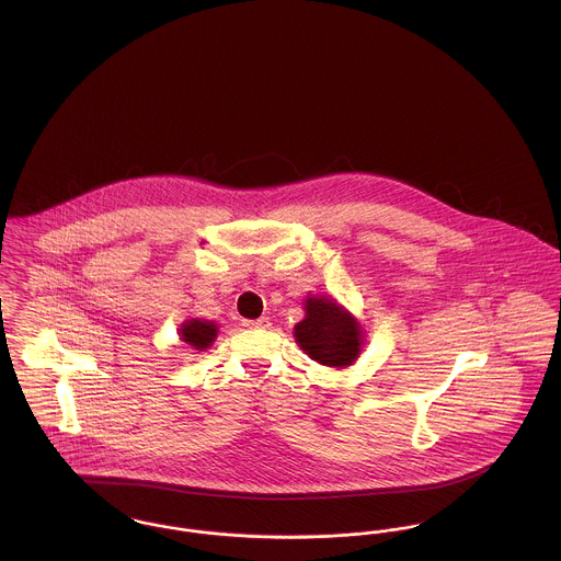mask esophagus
I'll return each instance as SVG.
<instances>
[{
	"instance_id": "34e87169",
	"label": "esophagus",
	"mask_w": 561,
	"mask_h": 561,
	"mask_svg": "<svg viewBox=\"0 0 561 561\" xmlns=\"http://www.w3.org/2000/svg\"><path fill=\"white\" fill-rule=\"evenodd\" d=\"M245 328H261V330H267L271 328V320L268 318H259V320H243L241 321Z\"/></svg>"
}]
</instances>
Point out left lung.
I'll return each mask as SVG.
<instances>
[{
	"mask_svg": "<svg viewBox=\"0 0 561 561\" xmlns=\"http://www.w3.org/2000/svg\"><path fill=\"white\" fill-rule=\"evenodd\" d=\"M364 334L362 323L339 300L313 294L305 298V318L294 325L296 345L313 362L336 370L357 362Z\"/></svg>",
	"mask_w": 561,
	"mask_h": 561,
	"instance_id": "obj_1",
	"label": "left lung"
}]
</instances>
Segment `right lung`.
<instances>
[{
	"instance_id": "obj_1",
	"label": "right lung",
	"mask_w": 561,
	"mask_h": 561,
	"mask_svg": "<svg viewBox=\"0 0 561 561\" xmlns=\"http://www.w3.org/2000/svg\"><path fill=\"white\" fill-rule=\"evenodd\" d=\"M216 336H218V323L202 320V318L185 320L179 328L181 343L191 351H195V353L213 347Z\"/></svg>"
}]
</instances>
